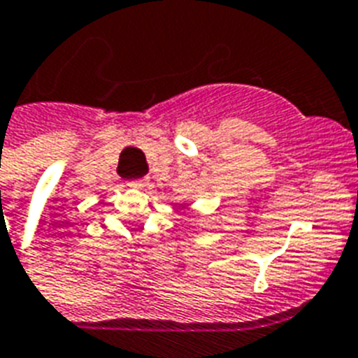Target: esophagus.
Here are the masks:
<instances>
[{"label": "esophagus", "mask_w": 358, "mask_h": 358, "mask_svg": "<svg viewBox=\"0 0 358 358\" xmlns=\"http://www.w3.org/2000/svg\"><path fill=\"white\" fill-rule=\"evenodd\" d=\"M129 187L143 188V187H145V179H134V181H129Z\"/></svg>", "instance_id": "esophagus-1"}]
</instances>
